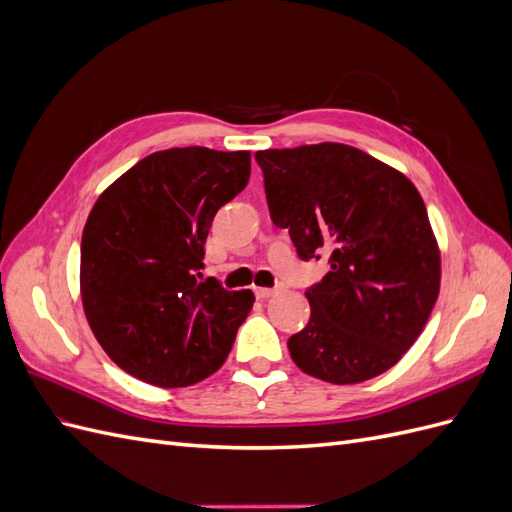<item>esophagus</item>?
<instances>
[{"label": "esophagus", "instance_id": "esophagus-1", "mask_svg": "<svg viewBox=\"0 0 512 512\" xmlns=\"http://www.w3.org/2000/svg\"><path fill=\"white\" fill-rule=\"evenodd\" d=\"M277 290L275 288H254V294L258 299H269V297H273Z\"/></svg>", "mask_w": 512, "mask_h": 512}]
</instances>
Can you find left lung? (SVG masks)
Listing matches in <instances>:
<instances>
[{"label": "left lung", "instance_id": "left-lung-1", "mask_svg": "<svg viewBox=\"0 0 512 512\" xmlns=\"http://www.w3.org/2000/svg\"><path fill=\"white\" fill-rule=\"evenodd\" d=\"M275 226L303 260L329 256L307 288V327L288 339L305 374L356 384L384 374L421 335L440 292V250L414 183L342 143L256 151Z\"/></svg>", "mask_w": 512, "mask_h": 512}]
</instances>
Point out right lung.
<instances>
[{"label": "right lung", "mask_w": 512, "mask_h": 512, "mask_svg": "<svg viewBox=\"0 0 512 512\" xmlns=\"http://www.w3.org/2000/svg\"><path fill=\"white\" fill-rule=\"evenodd\" d=\"M250 160V151H156L96 200L81 299L100 346L130 376L177 389L226 361L254 294L198 277L211 222L250 181Z\"/></svg>", "instance_id": "right-lung-1"}]
</instances>
